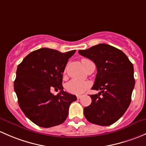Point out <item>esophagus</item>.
<instances>
[{
    "instance_id": "esophagus-1",
    "label": "esophagus",
    "mask_w": 146,
    "mask_h": 146,
    "mask_svg": "<svg viewBox=\"0 0 146 146\" xmlns=\"http://www.w3.org/2000/svg\"><path fill=\"white\" fill-rule=\"evenodd\" d=\"M76 98H77V99H80L81 98H82V96H76Z\"/></svg>"
}]
</instances>
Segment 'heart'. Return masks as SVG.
Returning <instances> with one entry per match:
<instances>
[{"label":"heart","mask_w":146,"mask_h":146,"mask_svg":"<svg viewBox=\"0 0 146 146\" xmlns=\"http://www.w3.org/2000/svg\"><path fill=\"white\" fill-rule=\"evenodd\" d=\"M88 61H89V60L83 58L82 60V64H85ZM90 86H91V84L88 82L72 79V80L70 81L68 83L66 84V89L70 94L79 95V94H82L85 92L89 88Z\"/></svg>","instance_id":"obj_1"}]
</instances>
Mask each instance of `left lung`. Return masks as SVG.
Instances as JSON below:
<instances>
[{
    "label": "left lung",
    "mask_w": 146,
    "mask_h": 146,
    "mask_svg": "<svg viewBox=\"0 0 146 146\" xmlns=\"http://www.w3.org/2000/svg\"><path fill=\"white\" fill-rule=\"evenodd\" d=\"M79 53L96 64L97 74L92 89L100 91L90 95L91 103L84 108V116L93 124L111 125L130 105L135 85L133 64L122 51L106 43L79 50Z\"/></svg>",
    "instance_id": "left-lung-1"
}]
</instances>
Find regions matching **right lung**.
Masks as SVG:
<instances>
[{
	"label": "right lung",
	"mask_w": 146,
	"mask_h": 146,
	"mask_svg": "<svg viewBox=\"0 0 146 146\" xmlns=\"http://www.w3.org/2000/svg\"><path fill=\"white\" fill-rule=\"evenodd\" d=\"M75 50L62 53L43 48L30 52L18 65L14 89L18 103L26 117L40 127L62 124L76 96L63 91L62 74ZM54 88L61 91L56 96Z\"/></svg>",
	"instance_id": "add662e5"
}]
</instances>
